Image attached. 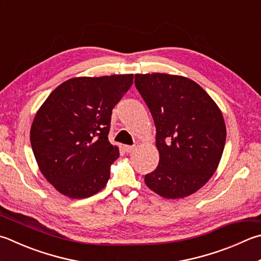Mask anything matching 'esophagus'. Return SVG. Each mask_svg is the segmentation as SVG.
Here are the masks:
<instances>
[{
	"instance_id": "obj_1",
	"label": "esophagus",
	"mask_w": 261,
	"mask_h": 261,
	"mask_svg": "<svg viewBox=\"0 0 261 261\" xmlns=\"http://www.w3.org/2000/svg\"><path fill=\"white\" fill-rule=\"evenodd\" d=\"M135 149H136V147L135 146H125L124 147V150L126 151V153H132V151H135Z\"/></svg>"
}]
</instances>
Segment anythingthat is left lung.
Returning a JSON list of instances; mask_svg holds the SVG:
<instances>
[{
	"mask_svg": "<svg viewBox=\"0 0 261 261\" xmlns=\"http://www.w3.org/2000/svg\"><path fill=\"white\" fill-rule=\"evenodd\" d=\"M136 88L156 127L159 165L145 184L170 200L192 195L209 181L224 151L220 108L193 80L179 75L136 74Z\"/></svg>",
	"mask_w": 261,
	"mask_h": 261,
	"instance_id": "left-lung-1",
	"label": "left lung"
}]
</instances>
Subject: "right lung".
Here are the masks:
<instances>
[{"label":"right lung","mask_w":261,"mask_h":261,"mask_svg":"<svg viewBox=\"0 0 261 261\" xmlns=\"http://www.w3.org/2000/svg\"><path fill=\"white\" fill-rule=\"evenodd\" d=\"M134 83V74L73 77L42 103L31 126L41 173L69 198L92 196L106 186L120 156L108 141L112 110Z\"/></svg>","instance_id":"add662e5"}]
</instances>
